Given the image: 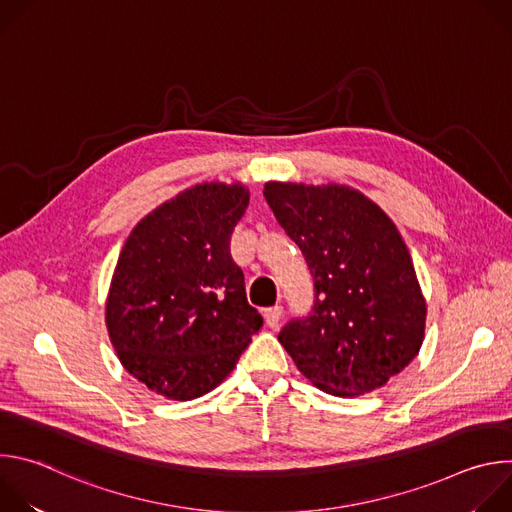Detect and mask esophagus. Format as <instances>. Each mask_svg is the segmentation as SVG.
<instances>
[{
	"label": "esophagus",
	"instance_id": "obj_1",
	"mask_svg": "<svg viewBox=\"0 0 512 512\" xmlns=\"http://www.w3.org/2000/svg\"><path fill=\"white\" fill-rule=\"evenodd\" d=\"M281 316H283V308L281 306H273V308H267L263 312V318H265V324L269 328H277L279 322H281Z\"/></svg>",
	"mask_w": 512,
	"mask_h": 512
}]
</instances>
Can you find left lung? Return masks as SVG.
<instances>
[{
	"label": "left lung",
	"instance_id": "obj_1",
	"mask_svg": "<svg viewBox=\"0 0 512 512\" xmlns=\"http://www.w3.org/2000/svg\"><path fill=\"white\" fill-rule=\"evenodd\" d=\"M265 200L314 275L316 302L279 342L300 373L336 397L371 393L417 356L425 298L395 223L344 184L267 182Z\"/></svg>",
	"mask_w": 512,
	"mask_h": 512
}]
</instances>
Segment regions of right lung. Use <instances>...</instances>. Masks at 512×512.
<instances>
[{
    "instance_id": "1",
    "label": "right lung",
    "mask_w": 512,
    "mask_h": 512,
    "mask_svg": "<svg viewBox=\"0 0 512 512\" xmlns=\"http://www.w3.org/2000/svg\"><path fill=\"white\" fill-rule=\"evenodd\" d=\"M247 206L241 182L196 184L145 214L119 253L107 332L123 369L158 395H206L263 326L229 249Z\"/></svg>"
}]
</instances>
